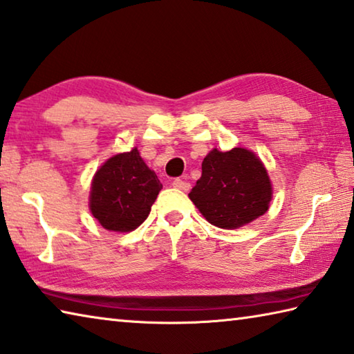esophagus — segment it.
Instances as JSON below:
<instances>
[{"label":"esophagus","instance_id":"34e87169","mask_svg":"<svg viewBox=\"0 0 354 354\" xmlns=\"http://www.w3.org/2000/svg\"><path fill=\"white\" fill-rule=\"evenodd\" d=\"M173 187L175 189H179V190H184V192H187L189 189H190V184L187 183V181H184V179H181V178H176V179H173Z\"/></svg>","mask_w":354,"mask_h":354}]
</instances>
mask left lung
<instances>
[{
    "label": "left lung",
    "instance_id": "obj_1",
    "mask_svg": "<svg viewBox=\"0 0 354 354\" xmlns=\"http://www.w3.org/2000/svg\"><path fill=\"white\" fill-rule=\"evenodd\" d=\"M201 169L189 196L210 224L236 229L266 214L272 187L265 165L252 151L215 149L204 158Z\"/></svg>",
    "mask_w": 354,
    "mask_h": 354
}]
</instances>
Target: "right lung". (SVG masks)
Wrapping results in <instances>:
<instances>
[{
	"label": "right lung",
	"mask_w": 354,
	"mask_h": 354,
	"mask_svg": "<svg viewBox=\"0 0 354 354\" xmlns=\"http://www.w3.org/2000/svg\"><path fill=\"white\" fill-rule=\"evenodd\" d=\"M162 184L138 149L110 158L95 173L89 209L102 226L130 232L149 216Z\"/></svg>",
	"instance_id": "right-lung-1"
}]
</instances>
